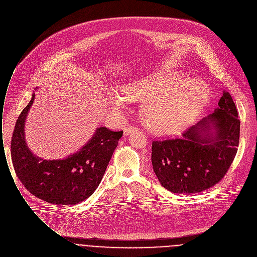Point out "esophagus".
Here are the masks:
<instances>
[{
    "label": "esophagus",
    "instance_id": "obj_1",
    "mask_svg": "<svg viewBox=\"0 0 257 257\" xmlns=\"http://www.w3.org/2000/svg\"><path fill=\"white\" fill-rule=\"evenodd\" d=\"M136 130H138V127L137 126H133V125H128V126H126L125 128H124V131H123V134H124V136H128L132 132H134V131H136Z\"/></svg>",
    "mask_w": 257,
    "mask_h": 257
}]
</instances>
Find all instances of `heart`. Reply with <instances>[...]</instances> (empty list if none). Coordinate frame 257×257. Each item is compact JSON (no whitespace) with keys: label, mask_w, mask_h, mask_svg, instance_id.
<instances>
[{"label":"heart","mask_w":257,"mask_h":257,"mask_svg":"<svg viewBox=\"0 0 257 257\" xmlns=\"http://www.w3.org/2000/svg\"><path fill=\"white\" fill-rule=\"evenodd\" d=\"M122 90L130 100L146 99L144 119L159 134H174L187 127L195 120L208 96L203 82L186 79L183 74H149L126 84ZM113 104L121 107L123 97L115 95Z\"/></svg>","instance_id":"heart-1"}]
</instances>
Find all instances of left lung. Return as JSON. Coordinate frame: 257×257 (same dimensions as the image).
<instances>
[{
    "mask_svg": "<svg viewBox=\"0 0 257 257\" xmlns=\"http://www.w3.org/2000/svg\"><path fill=\"white\" fill-rule=\"evenodd\" d=\"M235 103L223 90L212 114L180 138L154 141L152 164L161 184L173 193H197L218 183L229 170L239 145Z\"/></svg>",
    "mask_w": 257,
    "mask_h": 257,
    "instance_id": "1",
    "label": "left lung"
}]
</instances>
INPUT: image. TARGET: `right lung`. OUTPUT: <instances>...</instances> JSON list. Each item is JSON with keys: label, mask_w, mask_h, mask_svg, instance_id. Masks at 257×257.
Wrapping results in <instances>:
<instances>
[{"label": "right lung", "mask_w": 257, "mask_h": 257, "mask_svg": "<svg viewBox=\"0 0 257 257\" xmlns=\"http://www.w3.org/2000/svg\"><path fill=\"white\" fill-rule=\"evenodd\" d=\"M34 99L35 93L20 113L13 132L11 155L16 174L27 190L49 203L82 202L97 188L123 132L98 127L78 153L65 160H42L31 153L24 134Z\"/></svg>", "instance_id": "add662e5"}]
</instances>
